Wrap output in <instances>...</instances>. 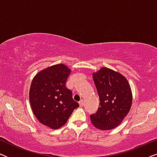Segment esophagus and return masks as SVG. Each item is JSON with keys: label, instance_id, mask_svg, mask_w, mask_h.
Returning <instances> with one entry per match:
<instances>
[{"label": "esophagus", "instance_id": "1", "mask_svg": "<svg viewBox=\"0 0 157 157\" xmlns=\"http://www.w3.org/2000/svg\"><path fill=\"white\" fill-rule=\"evenodd\" d=\"M78 104H79V105H80V106H83V99H81L80 101L78 102Z\"/></svg>", "mask_w": 157, "mask_h": 157}]
</instances>
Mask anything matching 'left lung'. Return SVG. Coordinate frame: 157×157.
Returning a JSON list of instances; mask_svg holds the SVG:
<instances>
[{"label": "left lung", "mask_w": 157, "mask_h": 157, "mask_svg": "<svg viewBox=\"0 0 157 157\" xmlns=\"http://www.w3.org/2000/svg\"><path fill=\"white\" fill-rule=\"evenodd\" d=\"M99 97L97 111L90 115L91 123L100 130H110L119 125L128 114L132 94L127 79L119 73L102 68L93 74Z\"/></svg>", "instance_id": "1"}]
</instances>
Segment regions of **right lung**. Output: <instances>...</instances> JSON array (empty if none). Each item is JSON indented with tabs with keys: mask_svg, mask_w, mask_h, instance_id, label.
<instances>
[{
	"mask_svg": "<svg viewBox=\"0 0 157 157\" xmlns=\"http://www.w3.org/2000/svg\"><path fill=\"white\" fill-rule=\"evenodd\" d=\"M71 70L63 64L38 73L31 82L29 100L32 111L44 125L53 129L61 127L79 104L66 86Z\"/></svg>",
	"mask_w": 157,
	"mask_h": 157,
	"instance_id": "1",
	"label": "right lung"
}]
</instances>
